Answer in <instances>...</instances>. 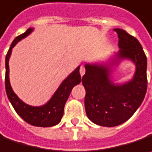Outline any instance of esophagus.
Instances as JSON below:
<instances>
[{"mask_svg":"<svg viewBox=\"0 0 152 152\" xmlns=\"http://www.w3.org/2000/svg\"><path fill=\"white\" fill-rule=\"evenodd\" d=\"M85 72H86V68H85V66H81V67H80V73L81 76H83L84 74H85Z\"/></svg>","mask_w":152,"mask_h":152,"instance_id":"esophagus-1","label":"esophagus"}]
</instances>
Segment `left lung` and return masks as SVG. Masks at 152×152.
Instances as JSON below:
<instances>
[{
    "label": "left lung",
    "instance_id": "obj_1",
    "mask_svg": "<svg viewBox=\"0 0 152 152\" xmlns=\"http://www.w3.org/2000/svg\"><path fill=\"white\" fill-rule=\"evenodd\" d=\"M120 50L110 64H86L82 84L86 89L85 107L88 118L102 126H115L126 121L143 102L147 90V59L140 42L126 31L115 29ZM122 58L136 66L133 80L123 85L110 80V66Z\"/></svg>",
    "mask_w": 152,
    "mask_h": 152
}]
</instances>
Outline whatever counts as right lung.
<instances>
[{"label": "right lung", "mask_w": 152, "mask_h": 152, "mask_svg": "<svg viewBox=\"0 0 152 152\" xmlns=\"http://www.w3.org/2000/svg\"><path fill=\"white\" fill-rule=\"evenodd\" d=\"M33 31L32 28H29L23 34L18 36L12 42L9 50L6 56V76H5V86L6 92L9 101L11 102L13 109L20 117L27 123L36 126L48 127L58 124L64 113V106L71 91L74 86L80 84L81 76L80 73V66H78L73 72L69 74L61 84L53 96L46 104L40 107H33L28 105L21 101L17 95L13 92L9 81V66L8 61L11 56L12 49L21 39L25 38Z\"/></svg>", "instance_id": "obj_1"}]
</instances>
